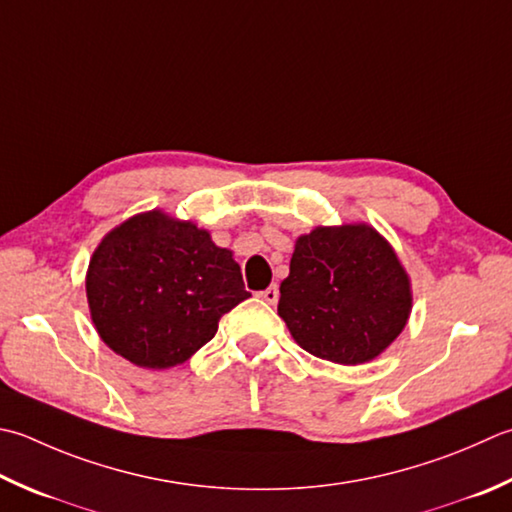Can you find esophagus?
Segmentation results:
<instances>
[{
	"label": "esophagus",
	"instance_id": "1",
	"mask_svg": "<svg viewBox=\"0 0 512 512\" xmlns=\"http://www.w3.org/2000/svg\"><path fill=\"white\" fill-rule=\"evenodd\" d=\"M262 299L268 304H277L279 299V288L277 286H268L266 290H262Z\"/></svg>",
	"mask_w": 512,
	"mask_h": 512
}]
</instances>
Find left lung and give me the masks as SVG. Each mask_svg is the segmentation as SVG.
Here are the masks:
<instances>
[{
	"label": "left lung",
	"instance_id": "obj_1",
	"mask_svg": "<svg viewBox=\"0 0 512 512\" xmlns=\"http://www.w3.org/2000/svg\"><path fill=\"white\" fill-rule=\"evenodd\" d=\"M410 308L406 270L373 226H317L297 237L277 313L310 355L366 364L399 337Z\"/></svg>",
	"mask_w": 512,
	"mask_h": 512
}]
</instances>
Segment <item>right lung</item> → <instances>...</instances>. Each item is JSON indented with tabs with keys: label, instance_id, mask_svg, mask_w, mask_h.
Wrapping results in <instances>:
<instances>
[{
	"label": "right lung",
	"instance_id": "add662e5",
	"mask_svg": "<svg viewBox=\"0 0 512 512\" xmlns=\"http://www.w3.org/2000/svg\"><path fill=\"white\" fill-rule=\"evenodd\" d=\"M102 342L130 364H184L217 333L222 315L250 297L233 253L210 233L148 210L110 230L86 273Z\"/></svg>",
	"mask_w": 512,
	"mask_h": 512
}]
</instances>
